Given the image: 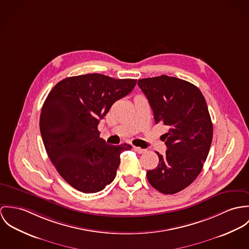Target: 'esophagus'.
Segmentation results:
<instances>
[{"label": "esophagus", "instance_id": "obj_1", "mask_svg": "<svg viewBox=\"0 0 249 249\" xmlns=\"http://www.w3.org/2000/svg\"><path fill=\"white\" fill-rule=\"evenodd\" d=\"M133 149L138 153V154H142V153H145L146 152V150L145 149H142V148H140V147H136V146H134L133 147Z\"/></svg>", "mask_w": 249, "mask_h": 249}]
</instances>
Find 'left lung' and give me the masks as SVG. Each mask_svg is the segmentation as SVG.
<instances>
[{
	"label": "left lung",
	"instance_id": "1",
	"mask_svg": "<svg viewBox=\"0 0 249 249\" xmlns=\"http://www.w3.org/2000/svg\"><path fill=\"white\" fill-rule=\"evenodd\" d=\"M138 85L156 123L169 127L162 138L165 156L157 152L159 165L147 171V179L160 193H178L196 178L210 150L213 125L206 101L197 87L177 77L143 78Z\"/></svg>",
	"mask_w": 249,
	"mask_h": 249
}]
</instances>
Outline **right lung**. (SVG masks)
I'll return each instance as SVG.
<instances>
[{
  "mask_svg": "<svg viewBox=\"0 0 249 249\" xmlns=\"http://www.w3.org/2000/svg\"><path fill=\"white\" fill-rule=\"evenodd\" d=\"M136 84L89 73L63 79L46 98L40 116L43 142L57 172L76 190L96 193L114 179L120 154L132 146L107 144L97 127Z\"/></svg>",
  "mask_w": 249,
  "mask_h": 249,
  "instance_id": "right-lung-1",
  "label": "right lung"
}]
</instances>
